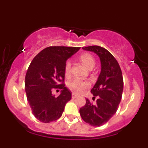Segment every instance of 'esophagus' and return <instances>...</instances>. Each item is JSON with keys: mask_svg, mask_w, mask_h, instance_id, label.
<instances>
[{"mask_svg": "<svg viewBox=\"0 0 148 148\" xmlns=\"http://www.w3.org/2000/svg\"><path fill=\"white\" fill-rule=\"evenodd\" d=\"M77 97H78V95H77L76 94H75V93L72 94V98H73V99H75V98H77Z\"/></svg>", "mask_w": 148, "mask_h": 148, "instance_id": "1", "label": "esophagus"}]
</instances>
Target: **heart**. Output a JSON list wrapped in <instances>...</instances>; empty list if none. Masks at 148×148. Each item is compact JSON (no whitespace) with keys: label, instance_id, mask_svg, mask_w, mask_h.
<instances>
[{"label":"heart","instance_id":"obj_1","mask_svg":"<svg viewBox=\"0 0 148 148\" xmlns=\"http://www.w3.org/2000/svg\"><path fill=\"white\" fill-rule=\"evenodd\" d=\"M79 60L87 69L91 70L95 64V59L90 53H82L79 56ZM71 74V62L67 61L64 65V75L69 77ZM90 86V83L87 81H82L78 79H74L68 83L67 87L71 91L75 93H80L82 90L87 88Z\"/></svg>","mask_w":148,"mask_h":148}]
</instances>
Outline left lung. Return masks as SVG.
Returning a JSON list of instances; mask_svg holds the SVG:
<instances>
[{
  "label": "left lung",
  "mask_w": 148,
  "mask_h": 148,
  "mask_svg": "<svg viewBox=\"0 0 148 148\" xmlns=\"http://www.w3.org/2000/svg\"><path fill=\"white\" fill-rule=\"evenodd\" d=\"M94 52L99 56L101 70L98 81L90 92L93 95L92 104L88 99L85 105L80 108L82 119L91 126L99 127L108 122L116 113L121 99L124 82L121 70L114 56L105 48L90 46L82 48Z\"/></svg>",
  "instance_id": "8db88e82"
}]
</instances>
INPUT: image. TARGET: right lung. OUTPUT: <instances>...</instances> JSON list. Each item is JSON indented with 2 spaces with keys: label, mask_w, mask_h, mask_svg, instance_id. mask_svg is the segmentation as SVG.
Masks as SVG:
<instances>
[{
  "label": "right lung",
  "mask_w": 148,
  "mask_h": 148,
  "mask_svg": "<svg viewBox=\"0 0 148 148\" xmlns=\"http://www.w3.org/2000/svg\"><path fill=\"white\" fill-rule=\"evenodd\" d=\"M80 47L52 46L41 50L29 64L25 76L27 99L32 114L41 122L56 121L62 115L71 92L64 84V65ZM53 88H61L58 97Z\"/></svg>",
  "instance_id": "right-lung-1"
}]
</instances>
